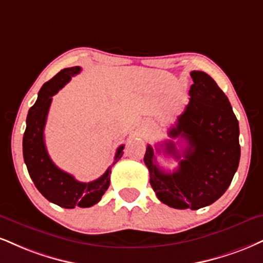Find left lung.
<instances>
[{
  "instance_id": "left-lung-1",
  "label": "left lung",
  "mask_w": 263,
  "mask_h": 263,
  "mask_svg": "<svg viewBox=\"0 0 263 263\" xmlns=\"http://www.w3.org/2000/svg\"><path fill=\"white\" fill-rule=\"evenodd\" d=\"M191 77L190 103L169 129L174 140L185 141V148L179 151L173 141L164 143L166 154L179 162L178 169H160L151 145L144 154L157 197L176 210H200L216 202L229 187L240 160L239 122L227 96L204 72L192 71Z\"/></svg>"
}]
</instances>
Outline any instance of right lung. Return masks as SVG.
Listing matches in <instances>:
<instances>
[{
    "label": "right lung",
    "instance_id": "right-lung-1",
    "mask_svg": "<svg viewBox=\"0 0 263 263\" xmlns=\"http://www.w3.org/2000/svg\"><path fill=\"white\" fill-rule=\"evenodd\" d=\"M80 66L63 68L55 77L41 87L37 99L29 109L27 128L23 136V157L34 185L47 201L63 208L91 207L98 203L110 185L111 167L123 154V147L116 151L114 163L99 179L90 182L77 181L71 174L53 164L44 141V128L51 105L52 96L81 72Z\"/></svg>",
    "mask_w": 263,
    "mask_h": 263
}]
</instances>
